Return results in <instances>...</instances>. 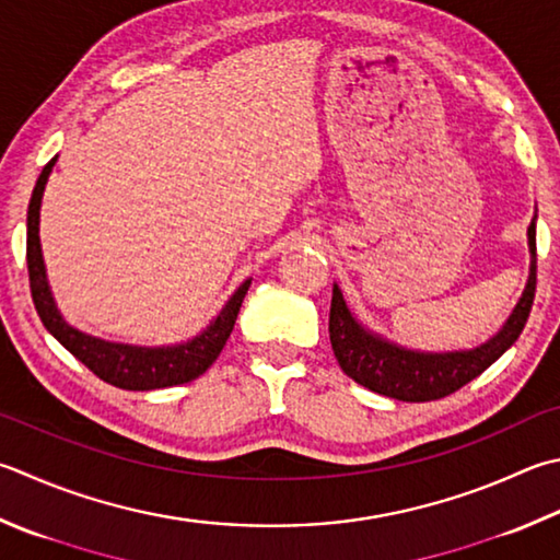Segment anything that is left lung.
I'll return each instance as SVG.
<instances>
[{
  "label": "left lung",
  "mask_w": 560,
  "mask_h": 560,
  "mask_svg": "<svg viewBox=\"0 0 560 560\" xmlns=\"http://www.w3.org/2000/svg\"><path fill=\"white\" fill-rule=\"evenodd\" d=\"M526 238H529L526 244H529L532 260L520 302L498 334L476 348H466V351H415V348L385 339L355 319L353 312L348 310L341 288L334 282L329 336L341 371L358 385L373 389L377 395L399 399V402L441 399L488 371L520 339L524 324L529 319L536 292V214L526 229Z\"/></svg>",
  "instance_id": "8db88e82"
}]
</instances>
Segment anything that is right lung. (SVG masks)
I'll use <instances>...</instances> for the list:
<instances>
[{"instance_id":"obj_1","label":"right lung","mask_w":560,"mask_h":560,"mask_svg":"<svg viewBox=\"0 0 560 560\" xmlns=\"http://www.w3.org/2000/svg\"><path fill=\"white\" fill-rule=\"evenodd\" d=\"M58 155L44 167L38 175L34 195L28 202V217H26V266H28V282H31V298H34L36 312L40 322L48 329V334L68 348V351L84 363L90 371L102 377L104 383L121 389H161L189 383L202 375L209 365H212L221 348L226 346V339L234 331L236 316L244 302L246 292L250 288V278L238 284V290L231 294L229 302L221 307V312L209 322L207 329L199 331L192 339L183 343L171 346H133V343H116L104 341L97 336H90L75 326H70L58 310L56 300H52L44 250H40V199H44V189L48 183V175L52 173Z\"/></svg>"}]
</instances>
